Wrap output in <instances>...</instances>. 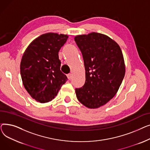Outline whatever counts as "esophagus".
Masks as SVG:
<instances>
[{"label": "esophagus", "instance_id": "obj_1", "mask_svg": "<svg viewBox=\"0 0 150 150\" xmlns=\"http://www.w3.org/2000/svg\"><path fill=\"white\" fill-rule=\"evenodd\" d=\"M72 76H73V75L72 74H69L67 75V78L69 80H71L72 78Z\"/></svg>", "mask_w": 150, "mask_h": 150}]
</instances>
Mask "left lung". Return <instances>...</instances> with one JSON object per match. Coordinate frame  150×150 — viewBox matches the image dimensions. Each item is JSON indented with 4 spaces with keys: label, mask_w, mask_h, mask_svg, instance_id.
Listing matches in <instances>:
<instances>
[{
    "label": "left lung",
    "mask_w": 150,
    "mask_h": 150,
    "mask_svg": "<svg viewBox=\"0 0 150 150\" xmlns=\"http://www.w3.org/2000/svg\"><path fill=\"white\" fill-rule=\"evenodd\" d=\"M74 39L81 52L86 70L84 86L75 89L76 97L87 108H98L115 96L123 80L125 65L121 49L101 33L78 35Z\"/></svg>",
    "instance_id": "left-lung-1"
}]
</instances>
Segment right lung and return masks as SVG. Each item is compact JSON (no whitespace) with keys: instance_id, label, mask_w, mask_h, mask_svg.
Segmentation results:
<instances>
[{"instance_id":"add662e5","label":"right lung","mask_w":150,"mask_h":150,"mask_svg":"<svg viewBox=\"0 0 150 150\" xmlns=\"http://www.w3.org/2000/svg\"><path fill=\"white\" fill-rule=\"evenodd\" d=\"M68 35L47 33L31 42L23 53L20 69L23 86L41 103L52 101L67 80L60 70L58 52Z\"/></svg>"}]
</instances>
